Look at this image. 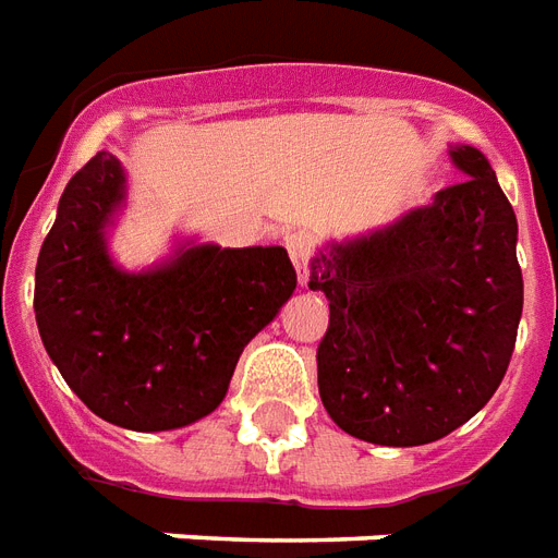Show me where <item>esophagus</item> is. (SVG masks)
Wrapping results in <instances>:
<instances>
[{
    "label": "esophagus",
    "instance_id": "esophagus-1",
    "mask_svg": "<svg viewBox=\"0 0 558 558\" xmlns=\"http://www.w3.org/2000/svg\"><path fill=\"white\" fill-rule=\"evenodd\" d=\"M287 251H290L292 263L299 268V280L301 287H307V280H311V268H313V257H316V239L311 233H290L287 236Z\"/></svg>",
    "mask_w": 558,
    "mask_h": 558
}]
</instances>
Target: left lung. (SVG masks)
<instances>
[{
    "mask_svg": "<svg viewBox=\"0 0 558 558\" xmlns=\"http://www.w3.org/2000/svg\"><path fill=\"white\" fill-rule=\"evenodd\" d=\"M464 180L373 236L313 259L331 316L316 349L319 396L342 432L423 447L485 408L523 313L518 218L488 159L456 144Z\"/></svg>",
    "mask_w": 558,
    "mask_h": 558,
    "instance_id": "obj_1",
    "label": "left lung"
}]
</instances>
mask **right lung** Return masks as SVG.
Returning <instances> with one entry per match:
<instances>
[{
    "label": "right lung",
    "instance_id": "1",
    "mask_svg": "<svg viewBox=\"0 0 558 558\" xmlns=\"http://www.w3.org/2000/svg\"><path fill=\"white\" fill-rule=\"evenodd\" d=\"M121 201L123 171L111 153L73 174L37 257V331L70 390L106 423L189 426L221 405L242 349L299 278L278 245H197L126 275L102 239Z\"/></svg>",
    "mask_w": 558,
    "mask_h": 558
}]
</instances>
